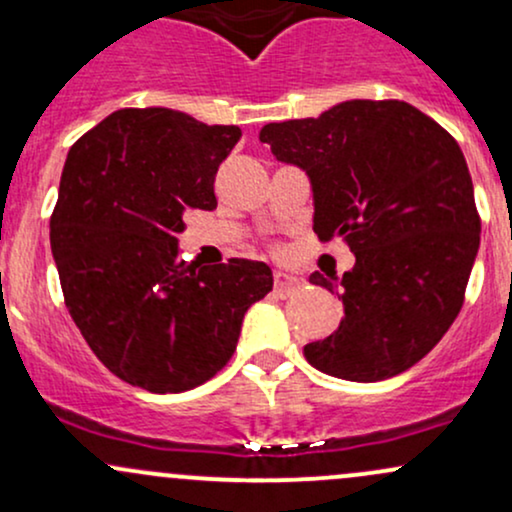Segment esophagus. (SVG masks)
<instances>
[{"label":"esophagus","mask_w":512,"mask_h":512,"mask_svg":"<svg viewBox=\"0 0 512 512\" xmlns=\"http://www.w3.org/2000/svg\"><path fill=\"white\" fill-rule=\"evenodd\" d=\"M301 286H303V281L298 279V276L286 274V272L274 274V291L279 293V296H284V298L291 296V293H296Z\"/></svg>","instance_id":"1"}]
</instances>
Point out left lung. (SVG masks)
I'll return each instance as SVG.
<instances>
[{
    "instance_id": "obj_1",
    "label": "left lung",
    "mask_w": 512,
    "mask_h": 512,
    "mask_svg": "<svg viewBox=\"0 0 512 512\" xmlns=\"http://www.w3.org/2000/svg\"><path fill=\"white\" fill-rule=\"evenodd\" d=\"M260 142L313 185L320 240L344 238V320L305 344L310 366L375 383L419 363L450 330L479 250L481 219L460 144L404 101H346L269 122ZM310 284L334 289L320 272Z\"/></svg>"
}]
</instances>
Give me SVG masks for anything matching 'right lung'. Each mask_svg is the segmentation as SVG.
Returning <instances> with one entry per match:
<instances>
[{"label":"right lung","mask_w":512,"mask_h":512,"mask_svg":"<svg viewBox=\"0 0 512 512\" xmlns=\"http://www.w3.org/2000/svg\"><path fill=\"white\" fill-rule=\"evenodd\" d=\"M243 132L168 108H122L67 154L50 245L69 315L125 383L185 392L236 351L248 308L272 291L264 262L178 260L192 209H216V170Z\"/></svg>","instance_id":"1"}]
</instances>
